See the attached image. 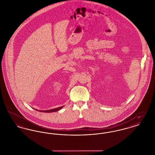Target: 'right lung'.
<instances>
[{"label": "right lung", "mask_w": 155, "mask_h": 155, "mask_svg": "<svg viewBox=\"0 0 155 155\" xmlns=\"http://www.w3.org/2000/svg\"><path fill=\"white\" fill-rule=\"evenodd\" d=\"M63 106H61V107H59L58 108H55V109H51V110H38L39 111H41V112H45V113H52V112H55V111H57L59 110L60 109H61V108H63ZM36 110V109H35Z\"/></svg>", "instance_id": "1"}]
</instances>
